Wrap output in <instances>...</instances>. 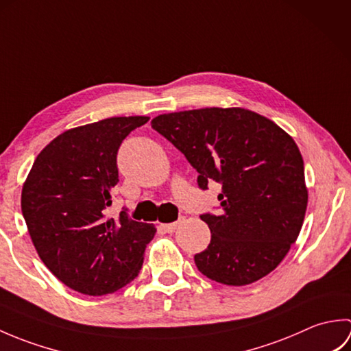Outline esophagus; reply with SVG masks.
<instances>
[{
  "label": "esophagus",
  "instance_id": "34e87169",
  "mask_svg": "<svg viewBox=\"0 0 351 351\" xmlns=\"http://www.w3.org/2000/svg\"><path fill=\"white\" fill-rule=\"evenodd\" d=\"M184 220H185L184 215H180V219H178L176 221H173V223H166V225H160V229L164 230V232L171 234V232H175V229L180 226L181 223H184Z\"/></svg>",
  "mask_w": 351,
  "mask_h": 351
}]
</instances>
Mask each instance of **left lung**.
<instances>
[{
    "instance_id": "left-lung-1",
    "label": "left lung",
    "mask_w": 351,
    "mask_h": 351,
    "mask_svg": "<svg viewBox=\"0 0 351 351\" xmlns=\"http://www.w3.org/2000/svg\"><path fill=\"white\" fill-rule=\"evenodd\" d=\"M152 128L197 170V185L219 182L220 213L200 214L211 230L195 263L208 279L232 287L259 280L285 258L304 220L308 190L295 141L244 108L161 114Z\"/></svg>"
}]
</instances>
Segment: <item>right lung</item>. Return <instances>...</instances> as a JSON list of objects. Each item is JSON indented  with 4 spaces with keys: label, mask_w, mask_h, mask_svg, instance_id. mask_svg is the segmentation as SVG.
Here are the masks:
<instances>
[{
    "label": "right lung",
    "mask_w": 351,
    "mask_h": 351,
    "mask_svg": "<svg viewBox=\"0 0 351 351\" xmlns=\"http://www.w3.org/2000/svg\"><path fill=\"white\" fill-rule=\"evenodd\" d=\"M149 117H110L56 137L37 155L22 189L29 237L49 271L66 287L104 295L128 285L143 265L156 229L122 208L107 217L119 182L122 141Z\"/></svg>",
    "instance_id": "right-lung-1"
}]
</instances>
